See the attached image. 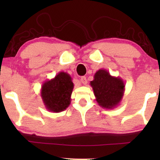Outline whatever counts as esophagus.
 Returning <instances> with one entry per match:
<instances>
[{"label": "esophagus", "instance_id": "obj_1", "mask_svg": "<svg viewBox=\"0 0 160 160\" xmlns=\"http://www.w3.org/2000/svg\"><path fill=\"white\" fill-rule=\"evenodd\" d=\"M80 81L83 84H87V78L85 77V76H82V78H80Z\"/></svg>", "mask_w": 160, "mask_h": 160}]
</instances>
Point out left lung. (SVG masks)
Instances as JSON below:
<instances>
[{"label": "left lung", "instance_id": "obj_1", "mask_svg": "<svg viewBox=\"0 0 160 160\" xmlns=\"http://www.w3.org/2000/svg\"><path fill=\"white\" fill-rule=\"evenodd\" d=\"M90 85L98 105L106 109H113L119 106L125 90L122 78L112 76L105 69L96 72Z\"/></svg>", "mask_w": 160, "mask_h": 160}]
</instances>
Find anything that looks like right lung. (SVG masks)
<instances>
[{"mask_svg": "<svg viewBox=\"0 0 160 160\" xmlns=\"http://www.w3.org/2000/svg\"><path fill=\"white\" fill-rule=\"evenodd\" d=\"M72 78L65 72H59L55 77L43 83L41 96L45 108L53 113L65 111L71 104L73 89Z\"/></svg>", "mask_w": 160, "mask_h": 160, "instance_id": "obj_1", "label": "right lung"}]
</instances>
